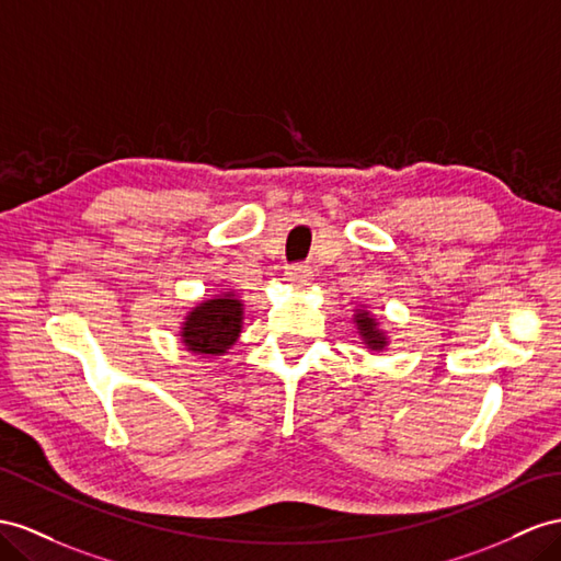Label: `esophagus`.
I'll return each instance as SVG.
<instances>
[{
  "mask_svg": "<svg viewBox=\"0 0 561 561\" xmlns=\"http://www.w3.org/2000/svg\"><path fill=\"white\" fill-rule=\"evenodd\" d=\"M284 277H286V282H291L296 286H308L312 282V270L308 265H291V267H286Z\"/></svg>",
  "mask_w": 561,
  "mask_h": 561,
  "instance_id": "obj_1",
  "label": "esophagus"
}]
</instances>
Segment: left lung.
Masks as SVG:
<instances>
[{"mask_svg":"<svg viewBox=\"0 0 561 561\" xmlns=\"http://www.w3.org/2000/svg\"><path fill=\"white\" fill-rule=\"evenodd\" d=\"M353 324L357 329V336L365 343L369 353H383L389 348V332L381 327L377 314H371L367 308H355L353 310Z\"/></svg>","mask_w":561,"mask_h":561,"instance_id":"1","label":"left lung"}]
</instances>
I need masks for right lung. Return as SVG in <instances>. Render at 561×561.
I'll list each match as a JSON object with an SVG mask.
<instances>
[{
  "label": "right lung",
  "instance_id": "1",
  "mask_svg": "<svg viewBox=\"0 0 561 561\" xmlns=\"http://www.w3.org/2000/svg\"><path fill=\"white\" fill-rule=\"evenodd\" d=\"M243 327V300L237 291H220L184 314L180 343L198 357H222L239 341Z\"/></svg>",
  "mask_w": 561,
  "mask_h": 561
}]
</instances>
